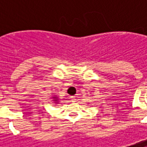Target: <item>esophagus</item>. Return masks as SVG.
Returning <instances> with one entry per match:
<instances>
[{
  "mask_svg": "<svg viewBox=\"0 0 147 147\" xmlns=\"http://www.w3.org/2000/svg\"><path fill=\"white\" fill-rule=\"evenodd\" d=\"M70 98H71V101L73 102H76V97H74V96H71Z\"/></svg>",
  "mask_w": 147,
  "mask_h": 147,
  "instance_id": "34e87169",
  "label": "esophagus"
}]
</instances>
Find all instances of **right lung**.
Returning a JSON list of instances; mask_svg holds the SVG:
<instances>
[{
	"label": "right lung",
	"instance_id": "add662e5",
	"mask_svg": "<svg viewBox=\"0 0 147 147\" xmlns=\"http://www.w3.org/2000/svg\"><path fill=\"white\" fill-rule=\"evenodd\" d=\"M53 98L55 99L54 102H57V101H58V99H57V97H53Z\"/></svg>",
	"mask_w": 147,
	"mask_h": 147
}]
</instances>
